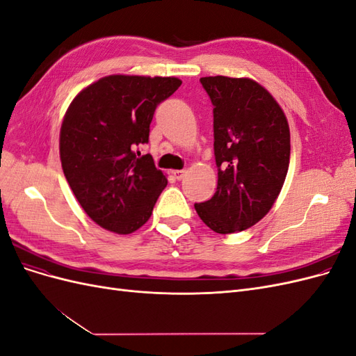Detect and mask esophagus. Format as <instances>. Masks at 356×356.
Wrapping results in <instances>:
<instances>
[{"mask_svg":"<svg viewBox=\"0 0 356 356\" xmlns=\"http://www.w3.org/2000/svg\"><path fill=\"white\" fill-rule=\"evenodd\" d=\"M172 174H174V177H175L178 181H181L182 178L186 177V170H184V169H177V170L172 172Z\"/></svg>","mask_w":356,"mask_h":356,"instance_id":"34e87169","label":"esophagus"}]
</instances>
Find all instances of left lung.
I'll return each mask as SVG.
<instances>
[{
  "label": "left lung",
  "mask_w": 356,
  "mask_h": 356,
  "mask_svg": "<svg viewBox=\"0 0 356 356\" xmlns=\"http://www.w3.org/2000/svg\"><path fill=\"white\" fill-rule=\"evenodd\" d=\"M213 105L215 195L195 203L220 234L252 227L270 211L289 166V127L281 106L260 84L222 75L200 79Z\"/></svg>",
  "instance_id": "8db88e82"
}]
</instances>
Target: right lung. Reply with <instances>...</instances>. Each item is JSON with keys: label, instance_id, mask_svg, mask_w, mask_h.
<instances>
[{"label": "right lung", "instance_id": "right-lung-1", "mask_svg": "<svg viewBox=\"0 0 356 356\" xmlns=\"http://www.w3.org/2000/svg\"><path fill=\"white\" fill-rule=\"evenodd\" d=\"M181 86L175 77L110 75L81 90L60 127V161L68 184L101 227L129 234L152 217L168 179L139 147L160 102Z\"/></svg>", "mask_w": 356, "mask_h": 356}]
</instances>
